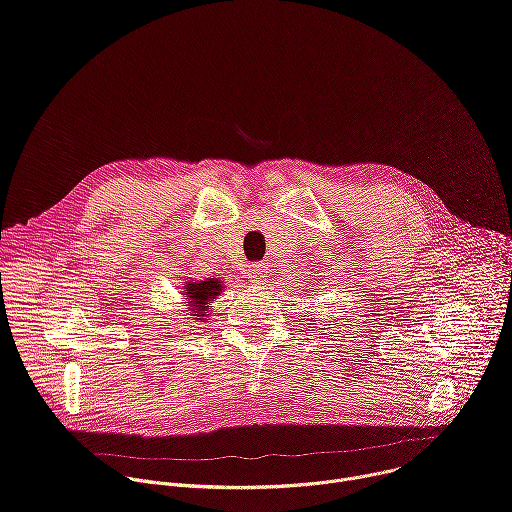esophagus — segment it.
I'll use <instances>...</instances> for the list:
<instances>
[{
    "instance_id": "esophagus-1",
    "label": "esophagus",
    "mask_w": 512,
    "mask_h": 512,
    "mask_svg": "<svg viewBox=\"0 0 512 512\" xmlns=\"http://www.w3.org/2000/svg\"><path fill=\"white\" fill-rule=\"evenodd\" d=\"M267 273H269L267 265H265V263H257V265H253V267H251L249 279H251V283H253V285H261V283L267 279Z\"/></svg>"
}]
</instances>
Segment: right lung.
Returning <instances> with one entry per match:
<instances>
[{"label":"right lung","mask_w":512,"mask_h":512,"mask_svg":"<svg viewBox=\"0 0 512 512\" xmlns=\"http://www.w3.org/2000/svg\"><path fill=\"white\" fill-rule=\"evenodd\" d=\"M223 281L216 277H206V279H190L182 283V304L186 306L184 310L188 316H192L196 322H206L212 310V304L216 296H221L223 291Z\"/></svg>","instance_id":"obj_1"}]
</instances>
